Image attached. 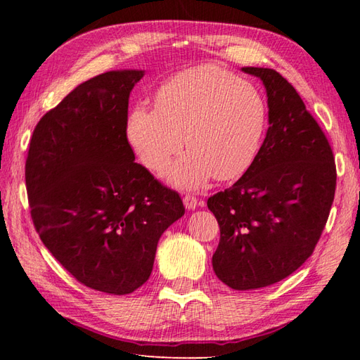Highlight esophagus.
<instances>
[{"instance_id": "esophagus-1", "label": "esophagus", "mask_w": 360, "mask_h": 360, "mask_svg": "<svg viewBox=\"0 0 360 360\" xmlns=\"http://www.w3.org/2000/svg\"><path fill=\"white\" fill-rule=\"evenodd\" d=\"M182 201H184V205L188 210H195L198 205H201V207L204 205V201H200L196 196H192V195H186Z\"/></svg>"}]
</instances>
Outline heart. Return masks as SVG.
<instances>
[{"mask_svg":"<svg viewBox=\"0 0 360 360\" xmlns=\"http://www.w3.org/2000/svg\"><path fill=\"white\" fill-rule=\"evenodd\" d=\"M267 105L254 83L218 65L188 68L167 79L155 108L137 106L127 137L150 170L164 173L174 155L190 148L172 168V184L198 188L212 176L238 178L254 164L266 134Z\"/></svg>","mask_w":360,"mask_h":360,"instance_id":"1","label":"heart"}]
</instances>
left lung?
<instances>
[{"label":"left lung","instance_id":"left-lung-1","mask_svg":"<svg viewBox=\"0 0 360 360\" xmlns=\"http://www.w3.org/2000/svg\"><path fill=\"white\" fill-rule=\"evenodd\" d=\"M263 82L269 128L231 188L207 200L219 224L213 271L229 288L274 285L314 252L335 193L331 145L295 88L269 68H243Z\"/></svg>","mask_w":360,"mask_h":360}]
</instances>
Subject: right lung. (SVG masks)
<instances>
[{"label":"right lung","instance_id":"obj_1","mask_svg":"<svg viewBox=\"0 0 360 360\" xmlns=\"http://www.w3.org/2000/svg\"><path fill=\"white\" fill-rule=\"evenodd\" d=\"M143 71L83 82L38 122L26 159L35 231L91 289L125 295L150 278L158 241L184 215L181 196L134 162L128 98Z\"/></svg>","mask_w":360,"mask_h":360}]
</instances>
